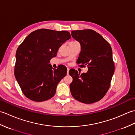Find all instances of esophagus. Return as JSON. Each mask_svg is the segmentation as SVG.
<instances>
[{
  "label": "esophagus",
  "instance_id": "34e87169",
  "mask_svg": "<svg viewBox=\"0 0 135 135\" xmlns=\"http://www.w3.org/2000/svg\"><path fill=\"white\" fill-rule=\"evenodd\" d=\"M69 70H70V68H67V74H68V73H69Z\"/></svg>",
  "mask_w": 135,
  "mask_h": 135
}]
</instances>
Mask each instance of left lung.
<instances>
[{
  "instance_id": "left-lung-1",
  "label": "left lung",
  "mask_w": 135,
  "mask_h": 135,
  "mask_svg": "<svg viewBox=\"0 0 135 135\" xmlns=\"http://www.w3.org/2000/svg\"><path fill=\"white\" fill-rule=\"evenodd\" d=\"M71 35L81 45L76 62L88 68V73L81 75L74 69L69 71L73 79L70 85L71 94L86 104L98 102L107 92L115 70L111 46L91 30L72 31Z\"/></svg>"
}]
</instances>
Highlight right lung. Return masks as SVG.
<instances>
[{
    "label": "right lung",
    "mask_w": 135,
    "mask_h": 135,
    "mask_svg": "<svg viewBox=\"0 0 135 135\" xmlns=\"http://www.w3.org/2000/svg\"><path fill=\"white\" fill-rule=\"evenodd\" d=\"M70 38L68 31L40 29L30 33L19 46L14 75L27 98L40 102L54 96L67 69L63 65L54 69L49 62L62 44Z\"/></svg>",
    "instance_id": "add662e5"
}]
</instances>
